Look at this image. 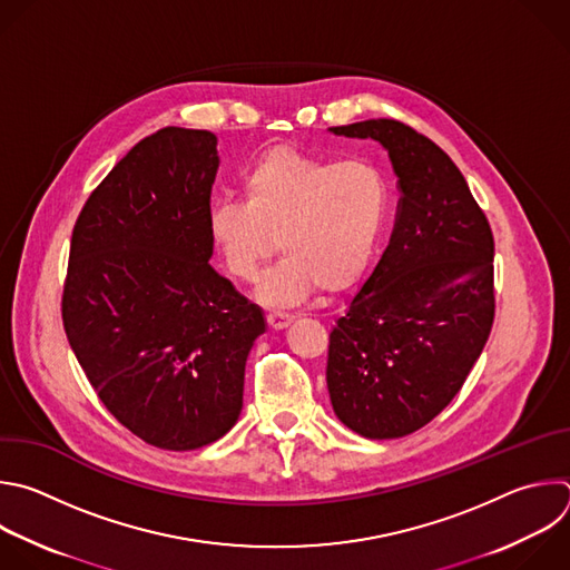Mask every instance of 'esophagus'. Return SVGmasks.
Masks as SVG:
<instances>
[{"mask_svg": "<svg viewBox=\"0 0 570 570\" xmlns=\"http://www.w3.org/2000/svg\"><path fill=\"white\" fill-rule=\"evenodd\" d=\"M293 320H295V317H293L291 313H279V311H273V313H268V315H266L268 326H271V328H275V331L286 328Z\"/></svg>", "mask_w": 570, "mask_h": 570, "instance_id": "esophagus-1", "label": "esophagus"}]
</instances>
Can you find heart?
Returning <instances> with one entry per match:
<instances>
[{
    "label": "heart",
    "mask_w": 570,
    "mask_h": 570,
    "mask_svg": "<svg viewBox=\"0 0 570 570\" xmlns=\"http://www.w3.org/2000/svg\"><path fill=\"white\" fill-rule=\"evenodd\" d=\"M239 199L208 210V237L239 282L259 279L275 253L284 259L259 288L266 304H295L315 288H348L368 264L390 208L383 171L368 160H328L291 147L266 149L242 176Z\"/></svg>",
    "instance_id": "obj_1"
}]
</instances>
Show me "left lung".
Wrapping results in <instances>:
<instances>
[{"label": "left lung", "mask_w": 570, "mask_h": 570, "mask_svg": "<svg viewBox=\"0 0 570 570\" xmlns=\"http://www.w3.org/2000/svg\"><path fill=\"white\" fill-rule=\"evenodd\" d=\"M381 142L399 176L396 226L381 262L328 335L335 416L373 441L439 416L463 387L494 322V239L452 158L401 120L331 127Z\"/></svg>", "instance_id": "1"}]
</instances>
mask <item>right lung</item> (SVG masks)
Here are the masks:
<instances>
[{
    "mask_svg": "<svg viewBox=\"0 0 570 570\" xmlns=\"http://www.w3.org/2000/svg\"><path fill=\"white\" fill-rule=\"evenodd\" d=\"M217 136L165 127L134 145L87 199L62 293L69 344L102 405L160 450L222 439L266 331L208 262Z\"/></svg>",
    "mask_w": 570,
    "mask_h": 570,
    "instance_id": "right-lung-1",
    "label": "right lung"
}]
</instances>
